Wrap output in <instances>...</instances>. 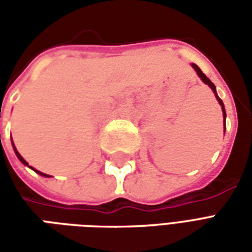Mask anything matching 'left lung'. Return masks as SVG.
<instances>
[{"label": "left lung", "mask_w": 252, "mask_h": 252, "mask_svg": "<svg viewBox=\"0 0 252 252\" xmlns=\"http://www.w3.org/2000/svg\"><path fill=\"white\" fill-rule=\"evenodd\" d=\"M191 66H193V68H194L195 71H197V74H198V77L201 78V79H202V81H204V83H206V85H208V86H209V88L212 89V90H213V93H215V95H216V98H217V101H219V104L221 105V109H222V116H224V121H225V109H224V104H222V101L220 98H219V95H217V93H216V86H215V85H213V83L211 82V79H209V78L206 77L205 74H204V72L201 71V68L198 66H197V64H194V63H193V64H191ZM224 126H225V123H224ZM224 131H225V128H224Z\"/></svg>", "instance_id": "1"}]
</instances>
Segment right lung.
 Returning <instances> with one entry per match:
<instances>
[{
  "instance_id": "1",
  "label": "right lung",
  "mask_w": 252,
  "mask_h": 252,
  "mask_svg": "<svg viewBox=\"0 0 252 252\" xmlns=\"http://www.w3.org/2000/svg\"><path fill=\"white\" fill-rule=\"evenodd\" d=\"M0 136H1V135H0ZM13 148H14V153H16V155H17V158H19L20 160H21V162H23V163H24V164H28V163H27V162H25V160H24V158H23V157H21V155H20L19 151H17V150H16V147H14V146H13ZM33 170H35V169H33ZM35 171H36V173H39V174H40V175H44V177H50V175L43 174V173H40V171H37V170H35Z\"/></svg>"
}]
</instances>
